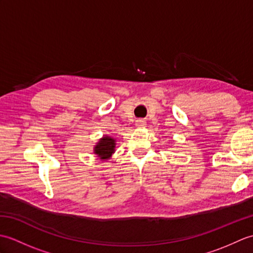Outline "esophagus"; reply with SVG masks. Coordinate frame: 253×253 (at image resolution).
<instances>
[{"label": "esophagus", "instance_id": "1", "mask_svg": "<svg viewBox=\"0 0 253 253\" xmlns=\"http://www.w3.org/2000/svg\"><path fill=\"white\" fill-rule=\"evenodd\" d=\"M147 124L144 120H137L136 121V127H138V128H143Z\"/></svg>", "mask_w": 253, "mask_h": 253}]
</instances>
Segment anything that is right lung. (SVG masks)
<instances>
[{"label": "right lung", "mask_w": 253, "mask_h": 253, "mask_svg": "<svg viewBox=\"0 0 253 253\" xmlns=\"http://www.w3.org/2000/svg\"><path fill=\"white\" fill-rule=\"evenodd\" d=\"M115 147L116 139L105 135L95 143V146L93 148V153L99 158V160L107 161L115 153Z\"/></svg>", "instance_id": "obj_1"}]
</instances>
